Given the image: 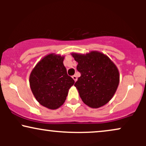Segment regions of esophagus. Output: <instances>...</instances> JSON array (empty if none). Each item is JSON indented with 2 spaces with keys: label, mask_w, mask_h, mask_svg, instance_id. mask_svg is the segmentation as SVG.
<instances>
[{
  "label": "esophagus",
  "mask_w": 146,
  "mask_h": 146,
  "mask_svg": "<svg viewBox=\"0 0 146 146\" xmlns=\"http://www.w3.org/2000/svg\"><path fill=\"white\" fill-rule=\"evenodd\" d=\"M72 78H73V80H74L75 82H76L77 80H78V78H77V75H73V76H72Z\"/></svg>",
  "instance_id": "esophagus-1"
}]
</instances>
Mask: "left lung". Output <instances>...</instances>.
I'll use <instances>...</instances> for the list:
<instances>
[{"label": "left lung", "instance_id": "1", "mask_svg": "<svg viewBox=\"0 0 146 146\" xmlns=\"http://www.w3.org/2000/svg\"><path fill=\"white\" fill-rule=\"evenodd\" d=\"M81 73L75 86L85 104L98 108L111 100L119 83L116 65L108 56L98 51L85 54L72 53Z\"/></svg>", "mask_w": 146, "mask_h": 146}]
</instances>
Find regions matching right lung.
Instances as JSON below:
<instances>
[{"instance_id": "obj_1", "label": "right lung", "mask_w": 146, "mask_h": 146, "mask_svg": "<svg viewBox=\"0 0 146 146\" xmlns=\"http://www.w3.org/2000/svg\"><path fill=\"white\" fill-rule=\"evenodd\" d=\"M64 56L50 53L37 64L29 77L31 91L43 106L55 110L64 103L75 81L64 66Z\"/></svg>"}]
</instances>
